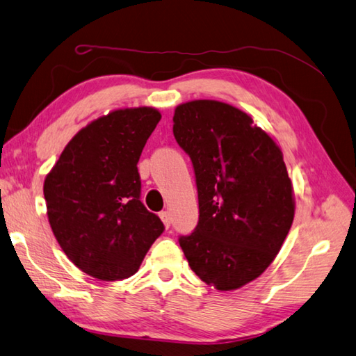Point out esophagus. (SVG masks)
I'll return each mask as SVG.
<instances>
[{"mask_svg": "<svg viewBox=\"0 0 356 356\" xmlns=\"http://www.w3.org/2000/svg\"><path fill=\"white\" fill-rule=\"evenodd\" d=\"M159 217L162 218V222H163V225L166 226V228H170V225H171V216H170L168 211H162V213L159 214Z\"/></svg>", "mask_w": 356, "mask_h": 356, "instance_id": "1", "label": "esophagus"}]
</instances>
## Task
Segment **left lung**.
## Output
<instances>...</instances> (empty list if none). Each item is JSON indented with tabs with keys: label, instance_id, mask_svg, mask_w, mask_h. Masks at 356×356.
Returning <instances> with one entry per match:
<instances>
[{
	"label": "left lung",
	"instance_id": "1",
	"mask_svg": "<svg viewBox=\"0 0 356 356\" xmlns=\"http://www.w3.org/2000/svg\"><path fill=\"white\" fill-rule=\"evenodd\" d=\"M172 122L199 193V223L180 236V248L202 282L238 289L268 269L292 226L283 153L251 116L225 102L180 104Z\"/></svg>",
	"mask_w": 356,
	"mask_h": 356
}]
</instances>
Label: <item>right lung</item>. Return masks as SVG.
Segmentation results:
<instances>
[{
    "label": "right lung",
    "instance_id": "obj_1",
    "mask_svg": "<svg viewBox=\"0 0 356 356\" xmlns=\"http://www.w3.org/2000/svg\"><path fill=\"white\" fill-rule=\"evenodd\" d=\"M161 113L122 108L90 122L67 143L44 180L47 217L59 246L104 282L134 275L163 232L140 202L138 162Z\"/></svg>",
    "mask_w": 356,
    "mask_h": 356
}]
</instances>
